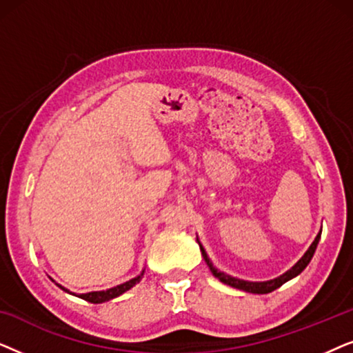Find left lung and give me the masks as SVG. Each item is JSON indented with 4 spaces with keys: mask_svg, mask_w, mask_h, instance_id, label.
<instances>
[{
    "mask_svg": "<svg viewBox=\"0 0 353 353\" xmlns=\"http://www.w3.org/2000/svg\"><path fill=\"white\" fill-rule=\"evenodd\" d=\"M320 236H321V231H320V233H318V236L315 238V241H313V243H312L310 248H308L307 252L303 254V257H302L301 260H299V262H297L296 265H294V267H292L291 270H289V272H286L284 274H281V276L276 278V279H272V281H265V283H249V281H243V279L231 278V276H228V274H225V273L219 272V270H216V268L214 267V265H212V262L209 260V257H207V254H205L204 248H202L201 244H199V248H201L202 257L205 259V262H207V265H209V268H210L212 274H214L215 278H219L221 283L228 284V286H231V288L243 289V291H245V292H254V294H268V292L274 291V289H276V288L283 286V284L286 283V281H289V279H292L294 276H297V274L301 273L302 270L305 268L308 263H310V260H312V257H313V254H315V249H316V245H318V241H320Z\"/></svg>",
    "mask_w": 353,
    "mask_h": 353,
    "instance_id": "obj_1",
    "label": "left lung"
}]
</instances>
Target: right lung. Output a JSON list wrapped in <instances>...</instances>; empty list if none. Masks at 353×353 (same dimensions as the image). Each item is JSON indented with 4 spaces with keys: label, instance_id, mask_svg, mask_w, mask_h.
I'll return each instance as SVG.
<instances>
[{
    "label": "right lung",
    "instance_id": "obj_1",
    "mask_svg": "<svg viewBox=\"0 0 353 353\" xmlns=\"http://www.w3.org/2000/svg\"><path fill=\"white\" fill-rule=\"evenodd\" d=\"M143 273H144V272H143ZM143 273L139 274V276H137V278L130 279V281H127V283L120 284V286H115V288H112V289H108V291L86 292V294H80L79 297L83 299V301L91 302V303H103V302H105V301H110V299L120 296V294H123L125 291H128V289H132V288L134 286V284L139 283V279H141ZM59 288L62 289V291H67L65 288H62V286H59ZM67 292H69V291H67Z\"/></svg>",
    "mask_w": 353,
    "mask_h": 353
}]
</instances>
